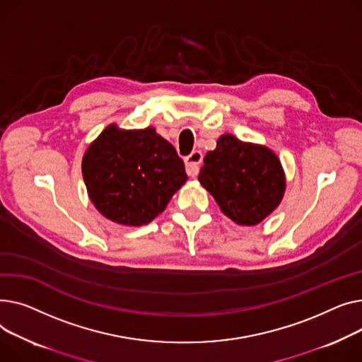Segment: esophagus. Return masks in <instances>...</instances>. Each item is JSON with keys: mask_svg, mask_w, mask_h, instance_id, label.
Returning a JSON list of instances; mask_svg holds the SVG:
<instances>
[{"mask_svg": "<svg viewBox=\"0 0 362 362\" xmlns=\"http://www.w3.org/2000/svg\"><path fill=\"white\" fill-rule=\"evenodd\" d=\"M202 160H203V153L199 151H194L193 153L185 158V169L189 177H196L199 174Z\"/></svg>", "mask_w": 362, "mask_h": 362, "instance_id": "34e87169", "label": "esophagus"}]
</instances>
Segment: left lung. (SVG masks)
<instances>
[{"label": "left lung", "mask_w": 362, "mask_h": 362, "mask_svg": "<svg viewBox=\"0 0 362 362\" xmlns=\"http://www.w3.org/2000/svg\"><path fill=\"white\" fill-rule=\"evenodd\" d=\"M200 184L214 196L223 215L238 225L260 223L279 206L285 174L270 148L223 134L207 152L199 174Z\"/></svg>", "instance_id": "obj_1"}]
</instances>
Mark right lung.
<instances>
[{
    "instance_id": "right-lung-1",
    "label": "right lung",
    "mask_w": 362,
    "mask_h": 362,
    "mask_svg": "<svg viewBox=\"0 0 362 362\" xmlns=\"http://www.w3.org/2000/svg\"><path fill=\"white\" fill-rule=\"evenodd\" d=\"M81 173L95 207L127 226L152 222L187 181L175 147L153 127L127 132L108 125L88 147Z\"/></svg>"
}]
</instances>
